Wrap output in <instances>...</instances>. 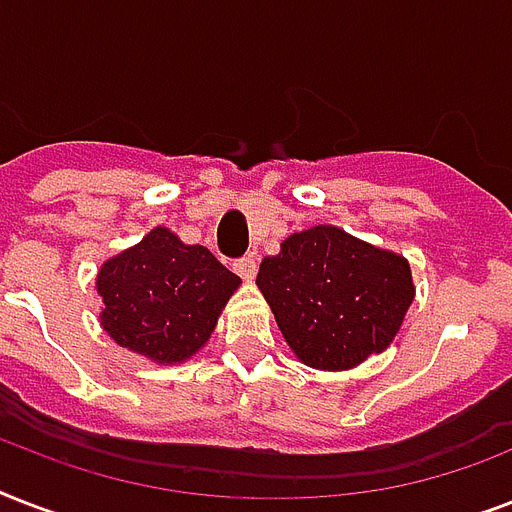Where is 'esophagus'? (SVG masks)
Returning <instances> with one entry per match:
<instances>
[{
  "label": "esophagus",
  "instance_id": "34e87169",
  "mask_svg": "<svg viewBox=\"0 0 512 512\" xmlns=\"http://www.w3.org/2000/svg\"><path fill=\"white\" fill-rule=\"evenodd\" d=\"M233 271L239 273L241 279H255V273H257V260L255 255H244L239 257V260H233Z\"/></svg>",
  "mask_w": 512,
  "mask_h": 512
}]
</instances>
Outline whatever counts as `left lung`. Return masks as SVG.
Returning <instances> with one entry per match:
<instances>
[{
    "instance_id": "1",
    "label": "left lung",
    "mask_w": 512,
    "mask_h": 512,
    "mask_svg": "<svg viewBox=\"0 0 512 512\" xmlns=\"http://www.w3.org/2000/svg\"><path fill=\"white\" fill-rule=\"evenodd\" d=\"M257 287L289 348L316 369H350L388 348L414 297L404 257L335 225L292 233L260 263Z\"/></svg>"
}]
</instances>
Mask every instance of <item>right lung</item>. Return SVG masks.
Wrapping results in <instances>:
<instances>
[{"instance_id":"right-lung-1","label":"right lung","mask_w":512,"mask_h":512,"mask_svg":"<svg viewBox=\"0 0 512 512\" xmlns=\"http://www.w3.org/2000/svg\"><path fill=\"white\" fill-rule=\"evenodd\" d=\"M241 279L201 244L154 228L98 273L103 329L122 348L159 364L191 358L207 342Z\"/></svg>"}]
</instances>
